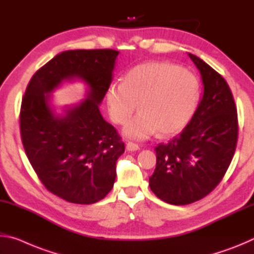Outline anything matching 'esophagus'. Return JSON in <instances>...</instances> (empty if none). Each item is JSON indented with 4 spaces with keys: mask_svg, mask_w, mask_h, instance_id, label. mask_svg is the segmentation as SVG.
<instances>
[{
    "mask_svg": "<svg viewBox=\"0 0 254 254\" xmlns=\"http://www.w3.org/2000/svg\"><path fill=\"white\" fill-rule=\"evenodd\" d=\"M127 151H136V150H139L140 149V147L137 144H135V143H133V142H127Z\"/></svg>",
    "mask_w": 254,
    "mask_h": 254,
    "instance_id": "1",
    "label": "esophagus"
}]
</instances>
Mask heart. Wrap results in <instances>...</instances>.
Returning a JSON list of instances; mask_svg holds the SVG:
<instances>
[{"mask_svg":"<svg viewBox=\"0 0 254 254\" xmlns=\"http://www.w3.org/2000/svg\"><path fill=\"white\" fill-rule=\"evenodd\" d=\"M200 97L198 78L186 69L168 62H149L136 65L113 81L105 92L112 121L126 124L123 134L145 140L158 131L163 135L179 132L194 117Z\"/></svg>","mask_w":254,"mask_h":254,"instance_id":"1","label":"heart"}]
</instances>
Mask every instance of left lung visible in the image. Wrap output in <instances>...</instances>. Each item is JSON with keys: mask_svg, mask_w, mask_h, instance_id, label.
Returning <instances> with one entry per match:
<instances>
[{"mask_svg": "<svg viewBox=\"0 0 254 254\" xmlns=\"http://www.w3.org/2000/svg\"><path fill=\"white\" fill-rule=\"evenodd\" d=\"M199 70L203 97L190 122L168 143L154 148L157 165L149 186L158 198L187 205L209 194L224 177L238 141V115L225 79L189 54Z\"/></svg>", "mask_w": 254, "mask_h": 254, "instance_id": "left-lung-1", "label": "left lung"}]
</instances>
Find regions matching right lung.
I'll return each instance as SVG.
<instances>
[{"label":"right lung","mask_w":254,"mask_h":254,"mask_svg":"<svg viewBox=\"0 0 254 254\" xmlns=\"http://www.w3.org/2000/svg\"><path fill=\"white\" fill-rule=\"evenodd\" d=\"M119 54L112 49L63 51L32 76L25 89L20 112L25 153L45 187L69 203H97L117 177L124 143L98 106L113 79ZM77 80L86 86L85 98L58 112L52 93Z\"/></svg>","instance_id":"1"}]
</instances>
